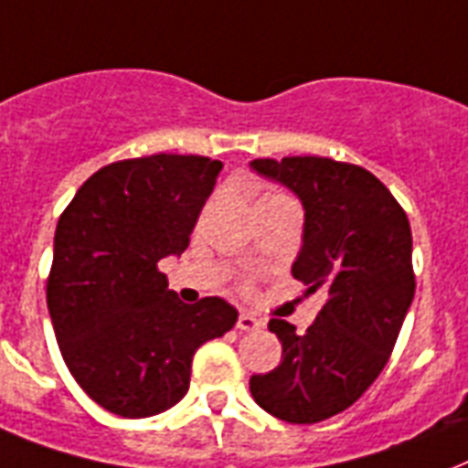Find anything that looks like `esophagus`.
Instances as JSON below:
<instances>
[{
    "mask_svg": "<svg viewBox=\"0 0 468 468\" xmlns=\"http://www.w3.org/2000/svg\"><path fill=\"white\" fill-rule=\"evenodd\" d=\"M237 327L241 329V332H253V329L263 327V322H261L259 317H253L251 313H241L237 320Z\"/></svg>",
    "mask_w": 468,
    "mask_h": 468,
    "instance_id": "34e87169",
    "label": "esophagus"
}]
</instances>
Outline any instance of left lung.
I'll use <instances>...</instances> for the list:
<instances>
[{
    "instance_id": "8db88e82",
    "label": "left lung",
    "mask_w": 468,
    "mask_h": 468,
    "mask_svg": "<svg viewBox=\"0 0 468 468\" xmlns=\"http://www.w3.org/2000/svg\"><path fill=\"white\" fill-rule=\"evenodd\" d=\"M251 170L288 187L305 209L292 275L327 303L305 335L271 320L283 361L251 376L249 388L273 418L313 425L356 403L396 346L415 298L410 222L361 165L292 155L256 158Z\"/></svg>"
}]
</instances>
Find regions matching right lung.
<instances>
[{
	"instance_id": "right-lung-1",
	"label": "right lung",
	"mask_w": 468,
	"mask_h": 468,
	"mask_svg": "<svg viewBox=\"0 0 468 468\" xmlns=\"http://www.w3.org/2000/svg\"><path fill=\"white\" fill-rule=\"evenodd\" d=\"M222 163L155 154L87 177L58 219L48 314L80 388L122 418L168 410L190 388L202 344L239 313L222 298L185 305L158 261L190 244Z\"/></svg>"
}]
</instances>
